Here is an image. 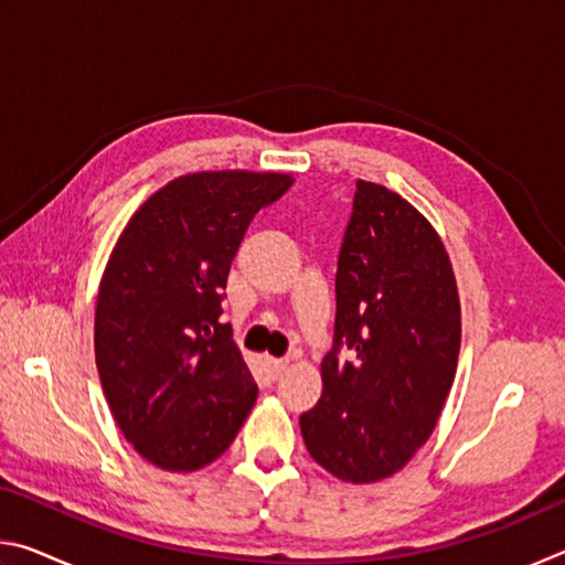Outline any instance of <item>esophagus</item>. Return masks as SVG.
<instances>
[{"instance_id": "34e87169", "label": "esophagus", "mask_w": 565, "mask_h": 565, "mask_svg": "<svg viewBox=\"0 0 565 565\" xmlns=\"http://www.w3.org/2000/svg\"><path fill=\"white\" fill-rule=\"evenodd\" d=\"M286 366H289V359H266V369H269L271 379H279Z\"/></svg>"}]
</instances>
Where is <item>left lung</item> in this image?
Segmentation results:
<instances>
[{
  "mask_svg": "<svg viewBox=\"0 0 565 565\" xmlns=\"http://www.w3.org/2000/svg\"><path fill=\"white\" fill-rule=\"evenodd\" d=\"M458 349L461 306L441 238L396 191L359 179L323 394L299 418L313 461L351 483L404 468L441 416Z\"/></svg>",
  "mask_w": 565,
  "mask_h": 565,
  "instance_id": "8db88e82",
  "label": "left lung"
}]
</instances>
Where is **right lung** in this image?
<instances>
[{"instance_id":"right-lung-1","label":"right lung","mask_w":565,"mask_h":565,"mask_svg":"<svg viewBox=\"0 0 565 565\" xmlns=\"http://www.w3.org/2000/svg\"><path fill=\"white\" fill-rule=\"evenodd\" d=\"M289 174L199 171L169 181L124 228L104 271L94 353L127 441L167 471L216 461L259 386L218 321L228 269Z\"/></svg>"}]
</instances>
